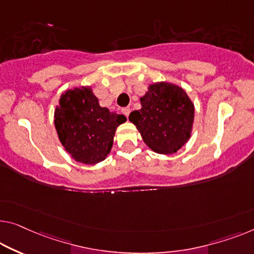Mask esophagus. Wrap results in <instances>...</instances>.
<instances>
[{"instance_id":"34e87169","label":"esophagus","mask_w":254,"mask_h":254,"mask_svg":"<svg viewBox=\"0 0 254 254\" xmlns=\"http://www.w3.org/2000/svg\"><path fill=\"white\" fill-rule=\"evenodd\" d=\"M130 112H131L130 107H124V108H122V113H123V114L126 115L127 117L128 116V114H130Z\"/></svg>"}]
</instances>
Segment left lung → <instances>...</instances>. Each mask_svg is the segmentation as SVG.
I'll list each match as a JSON object with an SVG mask.
<instances>
[{
    "label": "left lung",
    "instance_id": "1",
    "mask_svg": "<svg viewBox=\"0 0 254 254\" xmlns=\"http://www.w3.org/2000/svg\"><path fill=\"white\" fill-rule=\"evenodd\" d=\"M140 104L141 108L132 112L128 120L151 150L171 155L186 145L191 135L195 106L181 86L151 83L140 97Z\"/></svg>",
    "mask_w": 254,
    "mask_h": 254
}]
</instances>
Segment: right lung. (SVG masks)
I'll list each match as a JSON object with an SVG mask.
<instances>
[{
    "mask_svg": "<svg viewBox=\"0 0 254 254\" xmlns=\"http://www.w3.org/2000/svg\"><path fill=\"white\" fill-rule=\"evenodd\" d=\"M59 141L76 162L97 164L111 153L115 131L126 116L101 107L91 86L68 89L55 109Z\"/></svg>",
    "mask_w": 254,
    "mask_h": 254,
    "instance_id": "1",
    "label": "right lung"
}]
</instances>
